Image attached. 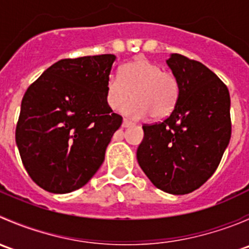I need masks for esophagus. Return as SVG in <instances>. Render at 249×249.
Here are the masks:
<instances>
[{
    "mask_svg": "<svg viewBox=\"0 0 249 249\" xmlns=\"http://www.w3.org/2000/svg\"><path fill=\"white\" fill-rule=\"evenodd\" d=\"M131 125H134V123L130 122V120H127V119L123 120V124H122L123 127H129V126H131Z\"/></svg>",
    "mask_w": 249,
    "mask_h": 249,
    "instance_id": "34e87169",
    "label": "esophagus"
}]
</instances>
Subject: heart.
<instances>
[{
    "mask_svg": "<svg viewBox=\"0 0 249 249\" xmlns=\"http://www.w3.org/2000/svg\"><path fill=\"white\" fill-rule=\"evenodd\" d=\"M123 112L135 119L152 115L162 119L172 113L179 97V83L171 72L159 65L139 57L120 66L118 77H110L106 85V101L109 108L119 109L127 99Z\"/></svg>",
    "mask_w": 249,
    "mask_h": 249,
    "instance_id": "1",
    "label": "heart"
}]
</instances>
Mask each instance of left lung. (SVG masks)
<instances>
[{
  "label": "left lung",
  "instance_id": "left-lung-1",
  "mask_svg": "<svg viewBox=\"0 0 249 249\" xmlns=\"http://www.w3.org/2000/svg\"><path fill=\"white\" fill-rule=\"evenodd\" d=\"M166 64L179 83V97L164 122L142 126L137 161L158 189L183 195L214 173L229 144L230 95L201 62L171 54Z\"/></svg>",
  "mask_w": 249,
  "mask_h": 249
}]
</instances>
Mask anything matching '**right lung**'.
Segmentation results:
<instances>
[{
    "label": "right lung",
    "instance_id": "add662e5",
    "mask_svg": "<svg viewBox=\"0 0 249 249\" xmlns=\"http://www.w3.org/2000/svg\"><path fill=\"white\" fill-rule=\"evenodd\" d=\"M115 55L62 59L25 92L16 142L37 185L65 194L87 184L105 160L123 118L106 101Z\"/></svg>",
    "mask_w": 249,
    "mask_h": 249
}]
</instances>
